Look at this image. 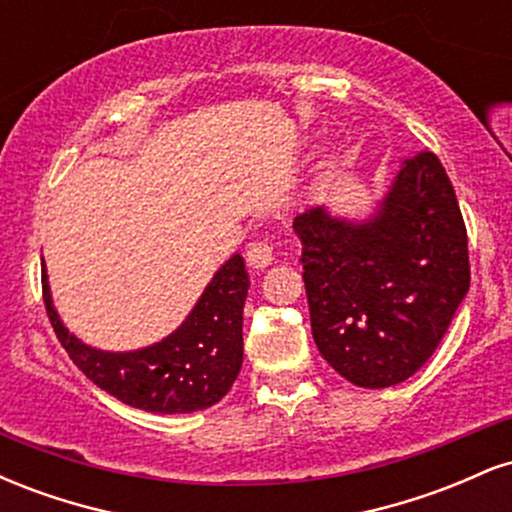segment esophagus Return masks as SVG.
Wrapping results in <instances>:
<instances>
[{
	"mask_svg": "<svg viewBox=\"0 0 512 512\" xmlns=\"http://www.w3.org/2000/svg\"><path fill=\"white\" fill-rule=\"evenodd\" d=\"M245 257H248L250 267L264 269L267 264H272V260H274V245L269 243V240H255V243L248 245V252H245Z\"/></svg>",
	"mask_w": 512,
	"mask_h": 512,
	"instance_id": "esophagus-1",
	"label": "esophagus"
}]
</instances>
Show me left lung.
<instances>
[{"mask_svg": "<svg viewBox=\"0 0 512 512\" xmlns=\"http://www.w3.org/2000/svg\"><path fill=\"white\" fill-rule=\"evenodd\" d=\"M293 231L325 361L370 390L411 378L469 291L467 228L438 156L409 158L373 221L356 226L313 207Z\"/></svg>", "mask_w": 512, "mask_h": 512, "instance_id": "8db88e82", "label": "left lung"}]
</instances>
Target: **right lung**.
Masks as SVG:
<instances>
[{"label":"right lung","mask_w":512,"mask_h":512,"mask_svg":"<svg viewBox=\"0 0 512 512\" xmlns=\"http://www.w3.org/2000/svg\"><path fill=\"white\" fill-rule=\"evenodd\" d=\"M243 257L233 255L204 289L190 317L170 337L127 354L81 344L52 308L43 264V301L50 325L81 373L120 402L154 414H190L219 402L243 366Z\"/></svg>","instance_id":"obj_1"}]
</instances>
